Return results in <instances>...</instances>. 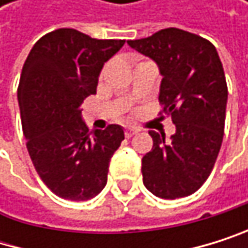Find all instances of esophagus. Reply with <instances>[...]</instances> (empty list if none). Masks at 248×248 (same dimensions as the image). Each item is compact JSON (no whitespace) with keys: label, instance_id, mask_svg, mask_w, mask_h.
<instances>
[{"label":"esophagus","instance_id":"esophagus-1","mask_svg":"<svg viewBox=\"0 0 248 248\" xmlns=\"http://www.w3.org/2000/svg\"><path fill=\"white\" fill-rule=\"evenodd\" d=\"M137 132H138L137 129H134V128H128V129L125 131V137H126V138H131V137H134Z\"/></svg>","mask_w":248,"mask_h":248}]
</instances>
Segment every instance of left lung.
Returning a JSON list of instances; mask_svg holds the SVG:
<instances>
[{
    "instance_id": "8db88e82",
    "label": "left lung",
    "mask_w": 248,
    "mask_h": 248,
    "mask_svg": "<svg viewBox=\"0 0 248 248\" xmlns=\"http://www.w3.org/2000/svg\"><path fill=\"white\" fill-rule=\"evenodd\" d=\"M128 44L157 65L159 101L175 125L170 141L149 131L153 149L141 160L142 183L164 199L189 196L208 178L223 140L228 86L220 58L208 40L177 28Z\"/></svg>"
}]
</instances>
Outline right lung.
Wrapping results in <instances>:
<instances>
[{
  "mask_svg": "<svg viewBox=\"0 0 248 248\" xmlns=\"http://www.w3.org/2000/svg\"><path fill=\"white\" fill-rule=\"evenodd\" d=\"M125 40H96L71 28L40 38L28 55L17 89L22 129L32 164L55 195L88 201L107 185L120 125L89 134L81 102L96 93L104 63Z\"/></svg>",
  "mask_w": 248,
  "mask_h": 248,
  "instance_id": "right-lung-1",
  "label": "right lung"
}]
</instances>
